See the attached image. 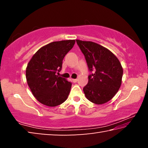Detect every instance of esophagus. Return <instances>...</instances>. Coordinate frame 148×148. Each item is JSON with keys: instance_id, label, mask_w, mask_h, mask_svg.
I'll use <instances>...</instances> for the list:
<instances>
[{"instance_id": "34e87169", "label": "esophagus", "mask_w": 148, "mask_h": 148, "mask_svg": "<svg viewBox=\"0 0 148 148\" xmlns=\"http://www.w3.org/2000/svg\"><path fill=\"white\" fill-rule=\"evenodd\" d=\"M72 81L74 82V83H76V82H77V79L76 78V79H72Z\"/></svg>"}]
</instances>
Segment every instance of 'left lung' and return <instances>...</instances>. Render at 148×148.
Returning a JSON list of instances; mask_svg holds the SVG:
<instances>
[{
    "label": "left lung",
    "mask_w": 148,
    "mask_h": 148,
    "mask_svg": "<svg viewBox=\"0 0 148 148\" xmlns=\"http://www.w3.org/2000/svg\"><path fill=\"white\" fill-rule=\"evenodd\" d=\"M76 42L90 72L88 84L83 89L85 95L95 104L106 103L113 98L121 86L123 72L121 64L110 50L101 45L79 40Z\"/></svg>",
    "instance_id": "1"
}]
</instances>
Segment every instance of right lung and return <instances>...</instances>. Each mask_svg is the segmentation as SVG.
<instances>
[{
	"label": "right lung",
	"mask_w": 148,
	"mask_h": 148,
	"mask_svg": "<svg viewBox=\"0 0 148 148\" xmlns=\"http://www.w3.org/2000/svg\"><path fill=\"white\" fill-rule=\"evenodd\" d=\"M74 44V40L49 43L38 49L27 64V84L42 104L56 106L68 97L72 83L56 74L61 71L62 60Z\"/></svg>",
	"instance_id": "right-lung-1"
}]
</instances>
